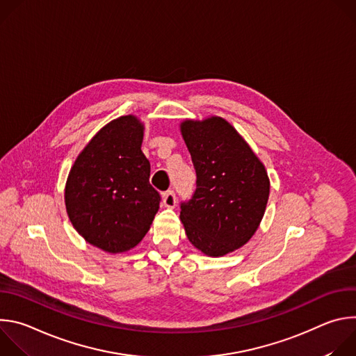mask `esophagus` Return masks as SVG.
I'll return each instance as SVG.
<instances>
[{
	"label": "esophagus",
	"instance_id": "1",
	"mask_svg": "<svg viewBox=\"0 0 356 356\" xmlns=\"http://www.w3.org/2000/svg\"><path fill=\"white\" fill-rule=\"evenodd\" d=\"M162 201H163V206L165 207H169V209H173L176 206V194L173 190H169L166 193H163V197H162Z\"/></svg>",
	"mask_w": 356,
	"mask_h": 356
}]
</instances>
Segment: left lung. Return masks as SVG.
<instances>
[{"label": "left lung", "instance_id": "1", "mask_svg": "<svg viewBox=\"0 0 356 356\" xmlns=\"http://www.w3.org/2000/svg\"><path fill=\"white\" fill-rule=\"evenodd\" d=\"M195 169V191L180 204L188 241L209 257L245 245L258 229L269 198L265 166L221 117L180 125Z\"/></svg>", "mask_w": 356, "mask_h": 356}]
</instances>
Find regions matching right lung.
Here are the masks:
<instances>
[{"mask_svg":"<svg viewBox=\"0 0 356 356\" xmlns=\"http://www.w3.org/2000/svg\"><path fill=\"white\" fill-rule=\"evenodd\" d=\"M142 139L136 117L111 121L87 143L67 177L65 201L73 227L110 253L136 246L159 210L161 194L149 183Z\"/></svg>","mask_w":356,"mask_h":356,"instance_id":"right-lung-1","label":"right lung"}]
</instances>
